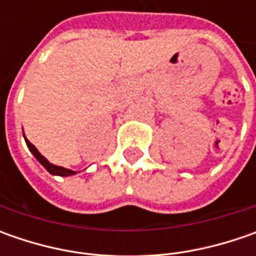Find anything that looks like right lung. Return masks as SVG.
Masks as SVG:
<instances>
[{"mask_svg": "<svg viewBox=\"0 0 256 256\" xmlns=\"http://www.w3.org/2000/svg\"><path fill=\"white\" fill-rule=\"evenodd\" d=\"M24 140H25V144H26V146H28V150H30L31 154L35 156V160L41 164V165H42L45 170L50 172L51 175H58V176H71V175L76 174V171H72V170H68V168H64V166H58V165L51 164L48 160H46V158H45L44 155H41V152L35 148L32 144L26 140V136H25V135H24Z\"/></svg>", "mask_w": 256, "mask_h": 256, "instance_id": "obj_1", "label": "right lung"}]
</instances>
